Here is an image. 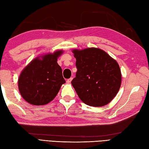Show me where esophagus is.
Masks as SVG:
<instances>
[{
	"label": "esophagus",
	"instance_id": "esophagus-1",
	"mask_svg": "<svg viewBox=\"0 0 149 149\" xmlns=\"http://www.w3.org/2000/svg\"><path fill=\"white\" fill-rule=\"evenodd\" d=\"M72 78L71 77V78H70V79H67V82H68V83H70V82H71V81H72Z\"/></svg>",
	"mask_w": 149,
	"mask_h": 149
}]
</instances>
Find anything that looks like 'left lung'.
I'll list each match as a JSON object with an SVG mask.
<instances>
[{"mask_svg":"<svg viewBox=\"0 0 149 149\" xmlns=\"http://www.w3.org/2000/svg\"><path fill=\"white\" fill-rule=\"evenodd\" d=\"M77 71L71 83L80 99L88 106L101 107L109 104L121 86L118 63L98 48L73 49Z\"/></svg>","mask_w":149,"mask_h":149,"instance_id":"1","label":"left lung"}]
</instances>
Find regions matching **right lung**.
<instances>
[{"label": "right lung", "instance_id": "add662e5", "mask_svg": "<svg viewBox=\"0 0 149 149\" xmlns=\"http://www.w3.org/2000/svg\"><path fill=\"white\" fill-rule=\"evenodd\" d=\"M63 53L62 50H58L36 57L22 71L18 89L27 102L43 106L57 96L61 85L65 83L62 69L57 63V58Z\"/></svg>", "mask_w": 149, "mask_h": 149}]
</instances>
